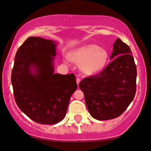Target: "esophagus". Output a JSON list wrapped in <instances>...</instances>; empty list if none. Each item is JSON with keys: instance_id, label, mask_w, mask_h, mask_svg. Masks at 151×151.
Segmentation results:
<instances>
[{"instance_id": "obj_1", "label": "esophagus", "mask_w": 151, "mask_h": 151, "mask_svg": "<svg viewBox=\"0 0 151 151\" xmlns=\"http://www.w3.org/2000/svg\"><path fill=\"white\" fill-rule=\"evenodd\" d=\"M76 81H77V85H79V82H80V81H81V79H79V78H77V79H76Z\"/></svg>"}]
</instances>
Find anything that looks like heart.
Segmentation results:
<instances>
[{
  "mask_svg": "<svg viewBox=\"0 0 151 151\" xmlns=\"http://www.w3.org/2000/svg\"><path fill=\"white\" fill-rule=\"evenodd\" d=\"M70 58L80 65L83 74L92 76L104 70L108 64L109 54L106 50L97 45L88 44L72 50Z\"/></svg>",
  "mask_w": 151,
  "mask_h": 151,
  "instance_id": "heart-1",
  "label": "heart"
}]
</instances>
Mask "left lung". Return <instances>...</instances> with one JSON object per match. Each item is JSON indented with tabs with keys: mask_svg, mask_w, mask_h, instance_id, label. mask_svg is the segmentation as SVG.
<instances>
[{
	"mask_svg": "<svg viewBox=\"0 0 151 151\" xmlns=\"http://www.w3.org/2000/svg\"><path fill=\"white\" fill-rule=\"evenodd\" d=\"M113 47L110 64L101 73L85 78L79 84L89 114L99 121L119 116L136 93L137 71L131 50L119 38Z\"/></svg>",
	"mask_w": 151,
	"mask_h": 151,
	"instance_id": "left-lung-1",
	"label": "left lung"
}]
</instances>
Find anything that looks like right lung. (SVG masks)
I'll use <instances>...</instances> for the list:
<instances>
[{
  "label": "right lung",
  "instance_id": "obj_1",
  "mask_svg": "<svg viewBox=\"0 0 151 151\" xmlns=\"http://www.w3.org/2000/svg\"><path fill=\"white\" fill-rule=\"evenodd\" d=\"M58 42L30 37L15 57L11 82L19 109L32 121L55 124L65 117L77 88L74 74L55 73Z\"/></svg>",
  "mask_w": 151,
  "mask_h": 151
}]
</instances>
